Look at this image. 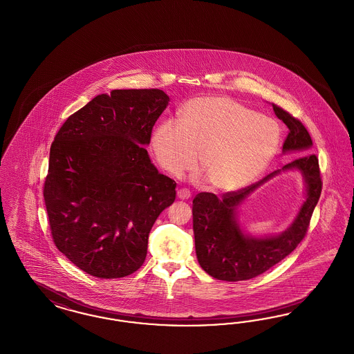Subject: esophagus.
<instances>
[{"label":"esophagus","mask_w":354,"mask_h":354,"mask_svg":"<svg viewBox=\"0 0 354 354\" xmlns=\"http://www.w3.org/2000/svg\"><path fill=\"white\" fill-rule=\"evenodd\" d=\"M178 198H180V200H188V198H191V192L187 189V188H180V189H178Z\"/></svg>","instance_id":"obj_1"}]
</instances>
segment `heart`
<instances>
[{
	"label": "heart",
	"mask_w": 354,
	"mask_h": 354,
	"mask_svg": "<svg viewBox=\"0 0 354 354\" xmlns=\"http://www.w3.org/2000/svg\"><path fill=\"white\" fill-rule=\"evenodd\" d=\"M281 137L273 119L232 97L207 95L185 103L180 120L159 122L151 147L159 165L174 176L192 169L198 154L209 188L230 194L254 183L266 171Z\"/></svg>",
	"instance_id": "obj_1"
}]
</instances>
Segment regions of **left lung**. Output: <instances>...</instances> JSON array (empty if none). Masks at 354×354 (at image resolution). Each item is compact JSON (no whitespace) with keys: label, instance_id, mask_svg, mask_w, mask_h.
I'll return each mask as SVG.
<instances>
[{"label":"left lung","instance_id":"obj_1","mask_svg":"<svg viewBox=\"0 0 354 354\" xmlns=\"http://www.w3.org/2000/svg\"><path fill=\"white\" fill-rule=\"evenodd\" d=\"M276 116L289 128L282 154L297 153L298 157L273 171L260 182L239 192H230L218 198L214 194L201 192L194 198V234L196 257L201 268L212 277L222 281L254 279L292 254L305 238L313 212L317 207L322 179L311 137L304 124L290 113L272 104ZM298 170L306 183V200L290 227L280 234L257 237L239 223V207L259 186L281 171Z\"/></svg>","mask_w":354,"mask_h":354}]
</instances>
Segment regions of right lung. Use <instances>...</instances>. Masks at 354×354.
Listing matches in <instances>:
<instances>
[{
    "instance_id": "add662e5",
    "label": "right lung",
    "mask_w": 354,
    "mask_h": 354,
    "mask_svg": "<svg viewBox=\"0 0 354 354\" xmlns=\"http://www.w3.org/2000/svg\"><path fill=\"white\" fill-rule=\"evenodd\" d=\"M169 102L158 88L112 90L69 116L52 142L44 183L50 232L87 274L134 273L154 222L175 201V180L145 149Z\"/></svg>"
}]
</instances>
